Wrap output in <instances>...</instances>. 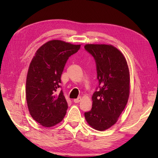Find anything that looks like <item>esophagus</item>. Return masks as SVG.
<instances>
[{
    "mask_svg": "<svg viewBox=\"0 0 158 158\" xmlns=\"http://www.w3.org/2000/svg\"><path fill=\"white\" fill-rule=\"evenodd\" d=\"M81 97H79V98H77L76 99H74L73 100V102H75V103H78V102H79L80 101H81Z\"/></svg>",
    "mask_w": 158,
    "mask_h": 158,
    "instance_id": "esophagus-1",
    "label": "esophagus"
}]
</instances>
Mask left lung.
<instances>
[{
  "label": "left lung",
  "mask_w": 158,
  "mask_h": 158,
  "mask_svg": "<svg viewBox=\"0 0 158 158\" xmlns=\"http://www.w3.org/2000/svg\"><path fill=\"white\" fill-rule=\"evenodd\" d=\"M86 51L96 62L98 91L92 97L91 110L85 113L86 122L92 128H110L125 109L130 95V72L125 56L112 45L86 44Z\"/></svg>",
  "instance_id": "obj_1"
}]
</instances>
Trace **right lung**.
Wrapping results in <instances>:
<instances>
[{"label":"right lung","mask_w":158,"mask_h":158,"mask_svg":"<svg viewBox=\"0 0 158 158\" xmlns=\"http://www.w3.org/2000/svg\"><path fill=\"white\" fill-rule=\"evenodd\" d=\"M81 45L52 40L36 50L28 70L26 98L30 114L45 127H53L64 117L68 104L62 90L56 92L67 60L77 52Z\"/></svg>","instance_id":"1"}]
</instances>
